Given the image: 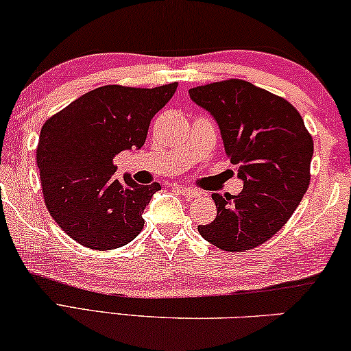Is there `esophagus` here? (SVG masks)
Returning a JSON list of instances; mask_svg holds the SVG:
<instances>
[{
  "mask_svg": "<svg viewBox=\"0 0 351 351\" xmlns=\"http://www.w3.org/2000/svg\"><path fill=\"white\" fill-rule=\"evenodd\" d=\"M178 191H181V193L182 195H186V197H198V191H195V189H191V187H186V186H175Z\"/></svg>",
  "mask_w": 351,
  "mask_h": 351,
  "instance_id": "esophagus-1",
  "label": "esophagus"
}]
</instances>
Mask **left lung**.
<instances>
[{"label":"left lung","instance_id":"8db88e82","mask_svg":"<svg viewBox=\"0 0 351 351\" xmlns=\"http://www.w3.org/2000/svg\"><path fill=\"white\" fill-rule=\"evenodd\" d=\"M221 129L238 169V195L213 193L217 216L198 232L208 243L243 252L276 234L309 187L313 142L298 110L276 94L232 78L189 90Z\"/></svg>","mask_w":351,"mask_h":351}]
</instances>
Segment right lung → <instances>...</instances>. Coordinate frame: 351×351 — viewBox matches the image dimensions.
I'll return each instance as SVG.
<instances>
[{
    "instance_id": "1",
    "label": "right lung",
    "mask_w": 351,
    "mask_h": 351,
    "mask_svg": "<svg viewBox=\"0 0 351 351\" xmlns=\"http://www.w3.org/2000/svg\"><path fill=\"white\" fill-rule=\"evenodd\" d=\"M176 88L101 86L42 125L36 159L45 205L78 244L110 250L142 232V214L160 186L137 184L129 175L117 180L113 160L142 148L151 119Z\"/></svg>"
}]
</instances>
